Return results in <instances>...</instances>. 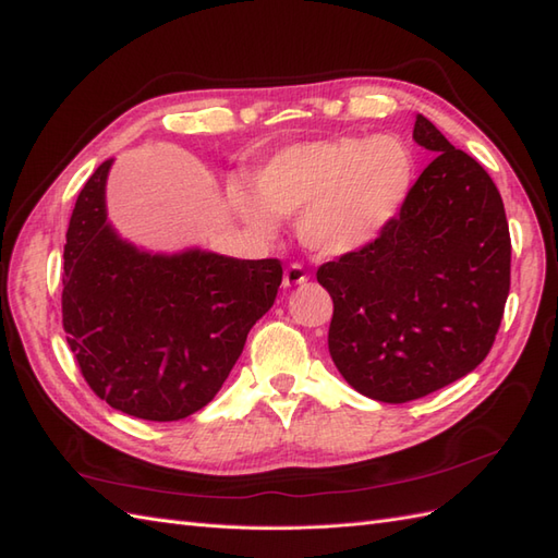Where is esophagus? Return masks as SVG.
Segmentation results:
<instances>
[{"label":"esophagus","instance_id":"1","mask_svg":"<svg viewBox=\"0 0 558 558\" xmlns=\"http://www.w3.org/2000/svg\"><path fill=\"white\" fill-rule=\"evenodd\" d=\"M306 280H308V276H306V270L302 266L292 264V266L284 268V276H282L284 288H296V284H302Z\"/></svg>","mask_w":558,"mask_h":558}]
</instances>
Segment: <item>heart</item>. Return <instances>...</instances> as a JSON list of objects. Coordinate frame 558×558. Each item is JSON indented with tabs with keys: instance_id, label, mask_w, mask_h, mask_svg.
<instances>
[{
	"instance_id": "heart-1",
	"label": "heart",
	"mask_w": 558,
	"mask_h": 558,
	"mask_svg": "<svg viewBox=\"0 0 558 558\" xmlns=\"http://www.w3.org/2000/svg\"><path fill=\"white\" fill-rule=\"evenodd\" d=\"M254 194L230 187L232 209L254 232L274 238L278 218L320 258L368 250L397 223L416 183V157L397 135L330 137L278 149L252 178Z\"/></svg>"
}]
</instances>
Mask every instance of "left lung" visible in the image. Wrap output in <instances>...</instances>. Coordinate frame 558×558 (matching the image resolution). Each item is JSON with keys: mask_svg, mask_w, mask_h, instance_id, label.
<instances>
[{"mask_svg": "<svg viewBox=\"0 0 558 558\" xmlns=\"http://www.w3.org/2000/svg\"><path fill=\"white\" fill-rule=\"evenodd\" d=\"M437 157L397 223L368 250L328 262V349L356 392L404 404L469 375L487 356L511 284V238L485 168L416 116Z\"/></svg>", "mask_w": 558, "mask_h": 558, "instance_id": "8db88e82", "label": "left lung"}]
</instances>
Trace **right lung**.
I'll return each mask as SVG.
<instances>
[{"instance_id":"1","label":"right lung","mask_w":558,"mask_h":558,"mask_svg":"<svg viewBox=\"0 0 558 558\" xmlns=\"http://www.w3.org/2000/svg\"><path fill=\"white\" fill-rule=\"evenodd\" d=\"M113 159L75 199L63 244V330L83 378L116 411L180 421L226 383L254 323L274 306L278 258H232L199 247L154 254L107 218Z\"/></svg>"}]
</instances>
